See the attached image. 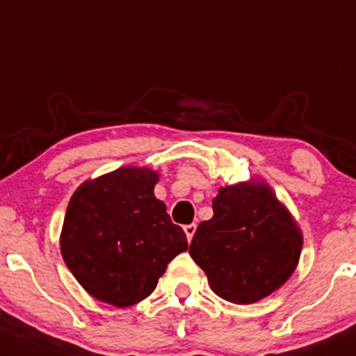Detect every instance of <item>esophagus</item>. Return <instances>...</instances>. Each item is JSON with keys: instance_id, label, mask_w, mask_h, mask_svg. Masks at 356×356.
I'll use <instances>...</instances> for the list:
<instances>
[{"instance_id": "esophagus-1", "label": "esophagus", "mask_w": 356, "mask_h": 356, "mask_svg": "<svg viewBox=\"0 0 356 356\" xmlns=\"http://www.w3.org/2000/svg\"><path fill=\"white\" fill-rule=\"evenodd\" d=\"M195 229H197V225H195V223H188V225H185V227H184V231H185V234H187L188 243H191V241H192V238H194Z\"/></svg>"}]
</instances>
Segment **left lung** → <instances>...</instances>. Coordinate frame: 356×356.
Returning a JSON list of instances; mask_svg holds the SVG:
<instances>
[{"label": "left lung", "instance_id": "left-lung-1", "mask_svg": "<svg viewBox=\"0 0 356 356\" xmlns=\"http://www.w3.org/2000/svg\"><path fill=\"white\" fill-rule=\"evenodd\" d=\"M188 252L216 296L253 304L289 282L302 232L266 181H241L218 188L213 218L199 223Z\"/></svg>", "mask_w": 356, "mask_h": 356}]
</instances>
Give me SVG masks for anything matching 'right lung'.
<instances>
[{
	"label": "right lung",
	"mask_w": 356,
	"mask_h": 356,
	"mask_svg": "<svg viewBox=\"0 0 356 356\" xmlns=\"http://www.w3.org/2000/svg\"><path fill=\"white\" fill-rule=\"evenodd\" d=\"M159 172L124 165L86 180L71 195L60 255L94 299L129 307L147 299L187 236L154 195Z\"/></svg>",
	"instance_id": "obj_1"
}]
</instances>
